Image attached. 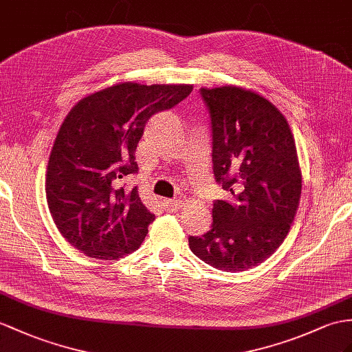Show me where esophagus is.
<instances>
[{"label":"esophagus","instance_id":"obj_1","mask_svg":"<svg viewBox=\"0 0 352 352\" xmlns=\"http://www.w3.org/2000/svg\"><path fill=\"white\" fill-rule=\"evenodd\" d=\"M162 204H164V208L168 212H176V210L184 208V201H181V200H164L162 201Z\"/></svg>","mask_w":352,"mask_h":352}]
</instances>
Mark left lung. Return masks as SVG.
<instances>
[{"label":"left lung","mask_w":352,"mask_h":352,"mask_svg":"<svg viewBox=\"0 0 352 352\" xmlns=\"http://www.w3.org/2000/svg\"><path fill=\"white\" fill-rule=\"evenodd\" d=\"M212 121V161L228 200L213 204L212 230L191 251L224 272L252 269L284 242L302 195V170L285 116L236 85L201 88Z\"/></svg>","instance_id":"obj_1"}]
</instances>
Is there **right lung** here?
Returning <instances> with one entry per match:
<instances>
[{
  "instance_id": "add662e5",
  "label": "right lung",
  "mask_w": 352,
  "mask_h": 352,
  "mask_svg": "<svg viewBox=\"0 0 352 352\" xmlns=\"http://www.w3.org/2000/svg\"><path fill=\"white\" fill-rule=\"evenodd\" d=\"M192 85L119 82L83 97L63 121L46 170L50 215L65 241L91 258L134 252L155 217L139 190L116 188L135 173L137 143L158 111L190 96Z\"/></svg>"
}]
</instances>
